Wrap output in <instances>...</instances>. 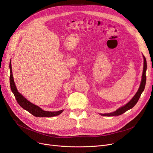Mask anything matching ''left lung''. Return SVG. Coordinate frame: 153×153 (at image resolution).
<instances>
[{"instance_id":"8db88e82","label":"left lung","mask_w":153,"mask_h":153,"mask_svg":"<svg viewBox=\"0 0 153 153\" xmlns=\"http://www.w3.org/2000/svg\"><path fill=\"white\" fill-rule=\"evenodd\" d=\"M143 58H144V67H143V75H142V79H141V82L140 86H139V89L137 92L136 93V94L132 98L131 100L126 104V105L122 106L120 108L117 109L116 111L111 112V113H106V114H100L101 116H119L121 115L123 113H124L125 112L128 111L129 109H131L134 107V106L136 104L137 102L139 97H140L142 92L144 90L145 88V85H146V71L147 69V63H146V58L143 55Z\"/></svg>"}]
</instances>
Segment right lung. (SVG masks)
Segmentation results:
<instances>
[{
	"label": "right lung",
	"instance_id": "obj_1",
	"mask_svg": "<svg viewBox=\"0 0 153 153\" xmlns=\"http://www.w3.org/2000/svg\"><path fill=\"white\" fill-rule=\"evenodd\" d=\"M11 67H12L11 62H10L9 68H10V89L12 90V92H13V94H14V96L16 99L18 104L21 105L24 109L27 111L31 114H32L33 116H34L36 117H53V116H56L62 113L63 112V110H61L59 111H54V112L45 111L42 110L41 108H39V106L31 103L30 101L27 100V99H25L21 94H20V93L18 92L16 88V84L14 83Z\"/></svg>",
	"mask_w": 153,
	"mask_h": 153
}]
</instances>
